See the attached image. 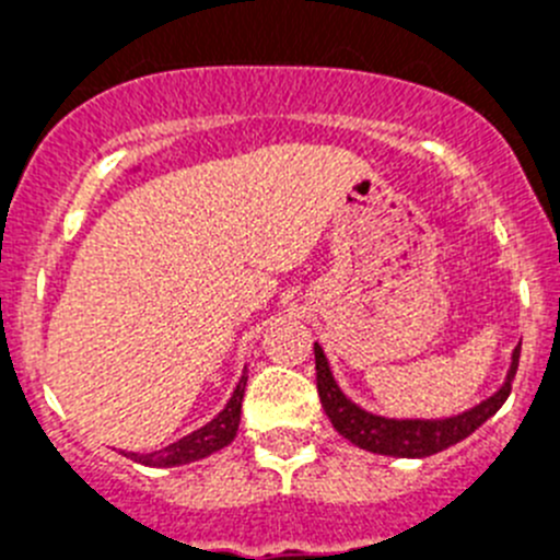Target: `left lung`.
Instances as JSON below:
<instances>
[{
  "instance_id": "8db88e82",
  "label": "left lung",
  "mask_w": 560,
  "mask_h": 560,
  "mask_svg": "<svg viewBox=\"0 0 560 560\" xmlns=\"http://www.w3.org/2000/svg\"><path fill=\"white\" fill-rule=\"evenodd\" d=\"M518 353H522V345H516V350H513L508 375L491 398L479 400L477 407L452 415V418H384V415L361 409L336 384L328 355H325L319 341H314L316 389H319V400H323V409L334 429L341 438H348L353 446L373 454H387V457H432V454L443 452V448L454 446V443L477 432L485 420L493 418L502 409V404L511 395L513 375L518 370Z\"/></svg>"
}]
</instances>
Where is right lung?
<instances>
[{
  "instance_id": "add662e5",
  "label": "right lung",
  "mask_w": 560,
  "mask_h": 560,
  "mask_svg": "<svg viewBox=\"0 0 560 560\" xmlns=\"http://www.w3.org/2000/svg\"><path fill=\"white\" fill-rule=\"evenodd\" d=\"M244 393H246V368L241 373V381H237L235 393L232 398L226 400V407L221 409L210 423H205L196 432L185 434L171 446L160 448V452H122L126 457H131L133 463L151 465V468H173V465H187L196 463V459L210 457L212 452H221L224 446H230L232 440L237 434V423H241V404H244Z\"/></svg>"
}]
</instances>
